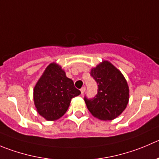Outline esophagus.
<instances>
[{
  "mask_svg": "<svg viewBox=\"0 0 159 159\" xmlns=\"http://www.w3.org/2000/svg\"><path fill=\"white\" fill-rule=\"evenodd\" d=\"M85 90H86V88L85 87H82V88L80 89V91H81V93H82V94H84V92H85Z\"/></svg>",
  "mask_w": 159,
  "mask_h": 159,
  "instance_id": "34e87169",
  "label": "esophagus"
}]
</instances>
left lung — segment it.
Instances as JSON below:
<instances>
[{
	"mask_svg": "<svg viewBox=\"0 0 159 159\" xmlns=\"http://www.w3.org/2000/svg\"><path fill=\"white\" fill-rule=\"evenodd\" d=\"M90 75L98 84V89L93 99L84 98L87 108L98 119L113 120L122 114L129 102L127 81L122 72L106 60L92 68Z\"/></svg>",
	"mask_w": 159,
	"mask_h": 159,
	"instance_id": "obj_1",
	"label": "left lung"
}]
</instances>
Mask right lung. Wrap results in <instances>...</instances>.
<instances>
[{
	"mask_svg": "<svg viewBox=\"0 0 159 159\" xmlns=\"http://www.w3.org/2000/svg\"><path fill=\"white\" fill-rule=\"evenodd\" d=\"M80 93L61 66L52 62L47 66L34 87L33 101L40 116L48 121H54L66 112L72 98Z\"/></svg>",
	"mask_w": 159,
	"mask_h": 159,
	"instance_id": "obj_1",
	"label": "right lung"
}]
</instances>
